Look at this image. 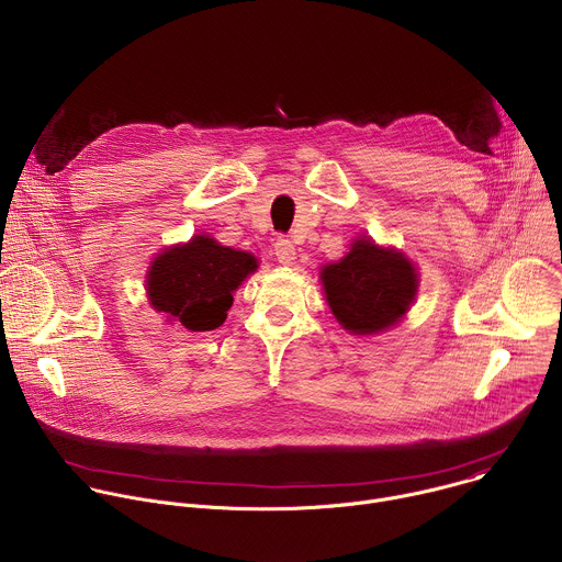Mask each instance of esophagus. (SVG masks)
<instances>
[{"mask_svg": "<svg viewBox=\"0 0 562 562\" xmlns=\"http://www.w3.org/2000/svg\"><path fill=\"white\" fill-rule=\"evenodd\" d=\"M273 251H276V258H278V262L280 265H293V260H295V247H293V243L291 239H278V243L273 245Z\"/></svg>", "mask_w": 562, "mask_h": 562, "instance_id": "34e87169", "label": "esophagus"}]
</instances>
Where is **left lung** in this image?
Instances as JSON below:
<instances>
[{
  "instance_id": "left-lung-1",
  "label": "left lung",
  "mask_w": 562,
  "mask_h": 562,
  "mask_svg": "<svg viewBox=\"0 0 562 562\" xmlns=\"http://www.w3.org/2000/svg\"><path fill=\"white\" fill-rule=\"evenodd\" d=\"M327 302L351 334H378L403 317L414 302L418 276L414 265L371 239H356L351 251L323 269Z\"/></svg>"
}]
</instances>
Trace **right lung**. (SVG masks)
<instances>
[{"label": "right lung", "mask_w": 562, "mask_h": 562, "mask_svg": "<svg viewBox=\"0 0 562 562\" xmlns=\"http://www.w3.org/2000/svg\"><path fill=\"white\" fill-rule=\"evenodd\" d=\"M258 269L254 256L217 245L206 235L167 249L148 271L150 304L191 331H213L233 304V291Z\"/></svg>", "instance_id": "obj_1"}]
</instances>
